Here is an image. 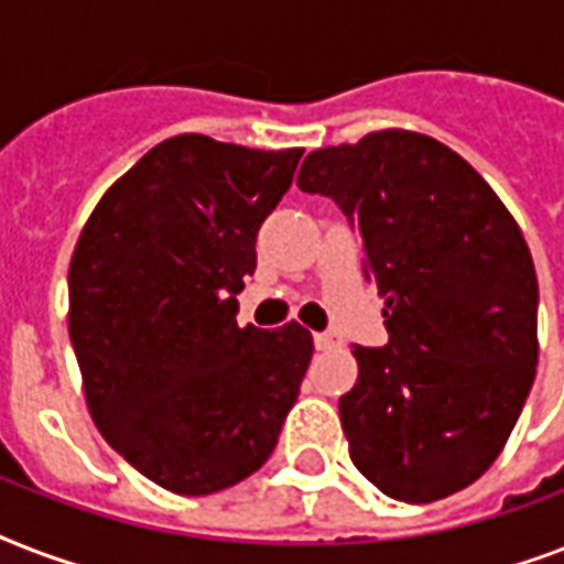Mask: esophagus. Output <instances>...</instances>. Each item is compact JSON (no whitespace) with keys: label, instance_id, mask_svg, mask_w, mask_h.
<instances>
[{"label":"esophagus","instance_id":"obj_1","mask_svg":"<svg viewBox=\"0 0 564 564\" xmlns=\"http://www.w3.org/2000/svg\"><path fill=\"white\" fill-rule=\"evenodd\" d=\"M313 343H316L318 351H330V348H339V345H343V339H339V334H336V330H325V334L313 336Z\"/></svg>","mask_w":564,"mask_h":564}]
</instances>
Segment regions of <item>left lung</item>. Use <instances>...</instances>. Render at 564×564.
<instances>
[{
    "label": "left lung",
    "mask_w": 564,
    "mask_h": 564,
    "mask_svg": "<svg viewBox=\"0 0 564 564\" xmlns=\"http://www.w3.org/2000/svg\"><path fill=\"white\" fill-rule=\"evenodd\" d=\"M299 187L334 198L386 295L383 348L354 345L339 398L354 465L394 500L471 486L535 380L539 281L524 234L471 163L433 137L375 131L307 154Z\"/></svg>",
    "instance_id": "1"
}]
</instances>
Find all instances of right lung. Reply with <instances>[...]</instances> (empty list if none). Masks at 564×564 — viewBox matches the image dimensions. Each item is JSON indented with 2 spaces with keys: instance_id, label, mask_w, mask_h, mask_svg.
Listing matches in <instances>:
<instances>
[{
  "instance_id": "add662e5",
  "label": "right lung",
  "mask_w": 564,
  "mask_h": 564,
  "mask_svg": "<svg viewBox=\"0 0 564 564\" xmlns=\"http://www.w3.org/2000/svg\"><path fill=\"white\" fill-rule=\"evenodd\" d=\"M304 149L178 134L101 195L69 263V339L96 427L175 495H213L272 456L313 357L301 325H237L257 230Z\"/></svg>"
}]
</instances>
